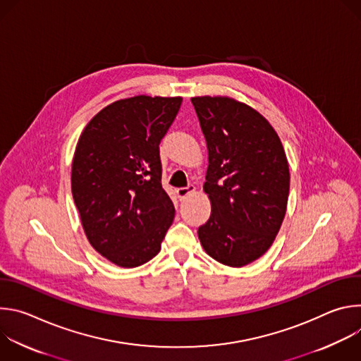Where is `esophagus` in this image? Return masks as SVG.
Segmentation results:
<instances>
[{"label": "esophagus", "instance_id": "esophagus-1", "mask_svg": "<svg viewBox=\"0 0 361 361\" xmlns=\"http://www.w3.org/2000/svg\"><path fill=\"white\" fill-rule=\"evenodd\" d=\"M195 191V187L194 185H187V187H180V188H177V195H178V198L180 200H184L187 195H190L191 192H194Z\"/></svg>", "mask_w": 361, "mask_h": 361}]
</instances>
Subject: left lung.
I'll return each instance as SVG.
<instances>
[{
	"mask_svg": "<svg viewBox=\"0 0 361 361\" xmlns=\"http://www.w3.org/2000/svg\"><path fill=\"white\" fill-rule=\"evenodd\" d=\"M207 141L204 191L212 202L198 238L210 257L243 267L271 247L287 210L288 161L271 124L230 97H192Z\"/></svg>",
	"mask_w": 361,
	"mask_h": 361,
	"instance_id": "8db88e82",
	"label": "left lung"
}]
</instances>
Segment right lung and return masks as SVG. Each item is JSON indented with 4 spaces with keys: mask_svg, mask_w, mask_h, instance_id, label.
I'll use <instances>...</instances> for the list:
<instances>
[{
    "mask_svg": "<svg viewBox=\"0 0 361 361\" xmlns=\"http://www.w3.org/2000/svg\"><path fill=\"white\" fill-rule=\"evenodd\" d=\"M181 97L135 95L95 114L73 159L71 191L92 248L118 267H138L161 250L174 205L161 185L160 142Z\"/></svg>",
    "mask_w": 361,
    "mask_h": 361,
    "instance_id": "right-lung-1",
    "label": "right lung"
}]
</instances>
